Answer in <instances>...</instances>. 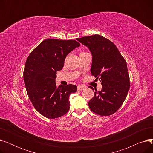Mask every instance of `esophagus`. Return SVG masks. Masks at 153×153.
Masks as SVG:
<instances>
[{"label": "esophagus", "mask_w": 153, "mask_h": 153, "mask_svg": "<svg viewBox=\"0 0 153 153\" xmlns=\"http://www.w3.org/2000/svg\"><path fill=\"white\" fill-rule=\"evenodd\" d=\"M85 89V87L82 86V85H78L77 86V90L78 91H82Z\"/></svg>", "instance_id": "1"}]
</instances>
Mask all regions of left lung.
I'll list each match as a JSON object with an SVG mask.
<instances>
[{"instance_id":"obj_1","label":"left lung","mask_w":153,"mask_h":153,"mask_svg":"<svg viewBox=\"0 0 153 153\" xmlns=\"http://www.w3.org/2000/svg\"><path fill=\"white\" fill-rule=\"evenodd\" d=\"M77 39L91 51L92 76L102 85L101 91H95L94 97L89 100L90 109L101 116L115 114L122 105L130 87L125 58L113 42L100 35Z\"/></svg>"}]
</instances>
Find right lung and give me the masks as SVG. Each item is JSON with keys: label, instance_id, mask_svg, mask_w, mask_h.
<instances>
[{"label": "right lung", "instance_id": "obj_1", "mask_svg": "<svg viewBox=\"0 0 153 153\" xmlns=\"http://www.w3.org/2000/svg\"><path fill=\"white\" fill-rule=\"evenodd\" d=\"M80 46L76 40L48 38L29 54L23 71L28 97L39 113L50 119L59 118L69 110V97L75 85L56 84V72L62 69L66 56Z\"/></svg>", "mask_w": 153, "mask_h": 153}]
</instances>
